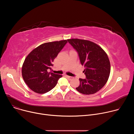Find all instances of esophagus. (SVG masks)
Wrapping results in <instances>:
<instances>
[{
  "instance_id": "1",
  "label": "esophagus",
  "mask_w": 134,
  "mask_h": 134,
  "mask_svg": "<svg viewBox=\"0 0 134 134\" xmlns=\"http://www.w3.org/2000/svg\"><path fill=\"white\" fill-rule=\"evenodd\" d=\"M66 77H67L69 80H72V79H74V77H71V76H67V75H66Z\"/></svg>"
}]
</instances>
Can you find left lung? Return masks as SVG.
I'll return each instance as SVG.
<instances>
[{"instance_id": "8db88e82", "label": "left lung", "mask_w": 134, "mask_h": 134, "mask_svg": "<svg viewBox=\"0 0 134 134\" xmlns=\"http://www.w3.org/2000/svg\"><path fill=\"white\" fill-rule=\"evenodd\" d=\"M78 52L81 63L85 68L86 79H80L76 89L80 93L90 95L100 91L106 84L110 73V63L106 52L97 44L79 39H68Z\"/></svg>"}]
</instances>
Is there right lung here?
Masks as SVG:
<instances>
[{
	"label": "right lung",
	"mask_w": 134,
	"mask_h": 134,
	"mask_svg": "<svg viewBox=\"0 0 134 134\" xmlns=\"http://www.w3.org/2000/svg\"><path fill=\"white\" fill-rule=\"evenodd\" d=\"M67 40L43 43L26 57L22 68L23 80L35 93H46L54 88L62 75L49 72L52 63L67 43Z\"/></svg>",
	"instance_id": "obj_1"
}]
</instances>
